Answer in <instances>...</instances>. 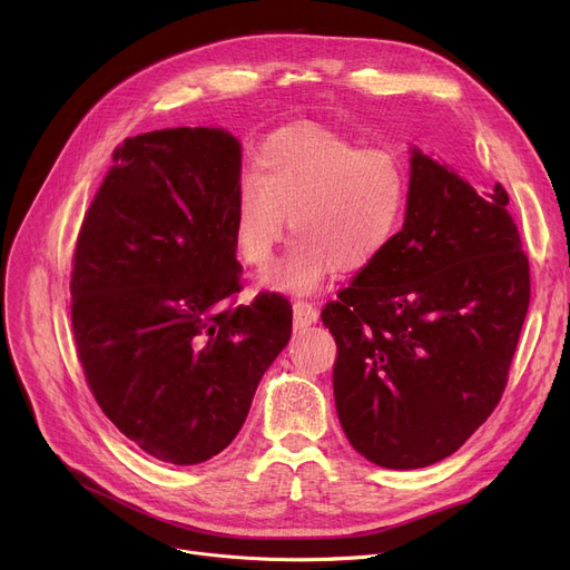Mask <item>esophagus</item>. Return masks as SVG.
Here are the masks:
<instances>
[{
    "mask_svg": "<svg viewBox=\"0 0 570 570\" xmlns=\"http://www.w3.org/2000/svg\"><path fill=\"white\" fill-rule=\"evenodd\" d=\"M293 321H295V327H307V325H314L318 321V309L309 303H301L297 301L293 305Z\"/></svg>",
    "mask_w": 570,
    "mask_h": 570,
    "instance_id": "obj_1",
    "label": "esophagus"
}]
</instances>
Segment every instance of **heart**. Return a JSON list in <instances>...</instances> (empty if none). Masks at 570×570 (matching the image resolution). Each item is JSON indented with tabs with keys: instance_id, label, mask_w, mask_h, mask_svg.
<instances>
[{
	"instance_id": "b5f03b06",
	"label": "heart",
	"mask_w": 570,
	"mask_h": 570,
	"mask_svg": "<svg viewBox=\"0 0 570 570\" xmlns=\"http://www.w3.org/2000/svg\"><path fill=\"white\" fill-rule=\"evenodd\" d=\"M239 179L233 237L239 258L265 269L291 228L288 256L265 277L309 295L337 269L361 273L391 247L409 203V175L393 149H363L331 129L301 125L269 136Z\"/></svg>"
}]
</instances>
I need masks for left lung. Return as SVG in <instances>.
I'll use <instances>...</instances> for the list:
<instances>
[{"instance_id":"obj_1","label":"left lung","mask_w":570,"mask_h":570,"mask_svg":"<svg viewBox=\"0 0 570 570\" xmlns=\"http://www.w3.org/2000/svg\"><path fill=\"white\" fill-rule=\"evenodd\" d=\"M508 194H478L411 147L402 230L321 321L337 342L342 430L365 460L453 455L501 400L529 309V261Z\"/></svg>"}]
</instances>
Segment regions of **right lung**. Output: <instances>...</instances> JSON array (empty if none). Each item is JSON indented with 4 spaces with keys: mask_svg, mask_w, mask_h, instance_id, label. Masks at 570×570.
<instances>
[{
    "mask_svg": "<svg viewBox=\"0 0 570 570\" xmlns=\"http://www.w3.org/2000/svg\"><path fill=\"white\" fill-rule=\"evenodd\" d=\"M243 145L217 127L127 138L89 205L71 273L78 357L108 421L168 464L219 455L291 340L293 309L233 307Z\"/></svg>",
    "mask_w": 570,
    "mask_h": 570,
    "instance_id": "obj_1",
    "label": "right lung"
}]
</instances>
